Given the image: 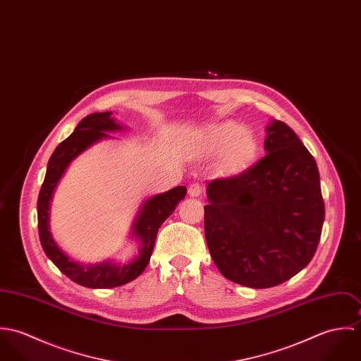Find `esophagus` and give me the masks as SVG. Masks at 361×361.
<instances>
[{
    "mask_svg": "<svg viewBox=\"0 0 361 361\" xmlns=\"http://www.w3.org/2000/svg\"><path fill=\"white\" fill-rule=\"evenodd\" d=\"M202 193H203L202 185H199V183L190 185V188H189V195H190L192 197H199Z\"/></svg>",
    "mask_w": 361,
    "mask_h": 361,
    "instance_id": "esophagus-1",
    "label": "esophagus"
}]
</instances>
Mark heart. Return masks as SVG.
<instances>
[{"label":"heart","instance_id":"1","mask_svg":"<svg viewBox=\"0 0 361 361\" xmlns=\"http://www.w3.org/2000/svg\"><path fill=\"white\" fill-rule=\"evenodd\" d=\"M245 134L240 125L226 122L212 128L208 132V143L218 150H228L231 147V161L233 165H242L246 162L255 150V140Z\"/></svg>","mask_w":361,"mask_h":361}]
</instances>
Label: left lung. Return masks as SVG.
Segmentation results:
<instances>
[{
    "label": "left lung",
    "mask_w": 361,
    "mask_h": 361,
    "mask_svg": "<svg viewBox=\"0 0 361 361\" xmlns=\"http://www.w3.org/2000/svg\"><path fill=\"white\" fill-rule=\"evenodd\" d=\"M267 152L245 172L207 186L204 233L221 274L239 285L272 288L315 255L325 206L314 157L283 122L267 126Z\"/></svg>",
    "instance_id": "8db88e82"
}]
</instances>
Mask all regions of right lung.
<instances>
[{
  "label": "right lung",
  "mask_w": 361,
  "mask_h": 361,
  "mask_svg": "<svg viewBox=\"0 0 361 361\" xmlns=\"http://www.w3.org/2000/svg\"><path fill=\"white\" fill-rule=\"evenodd\" d=\"M111 114L112 112H96L87 115L79 122L75 132L56 146L50 157L46 178L37 200L39 236L44 253L69 279L82 286L93 289L115 288L136 279L150 261L158 228L186 196V188L176 186L165 193L147 199L145 204L140 207V212L133 224L132 235L140 240L142 247L139 250V256L129 264L116 265L111 261H103L94 265H82L71 259L56 246L49 226L52 192L68 165L78 155L96 142L111 137L105 132L122 130V126L114 121Z\"/></svg>",
  "instance_id": "add662e5"
}]
</instances>
